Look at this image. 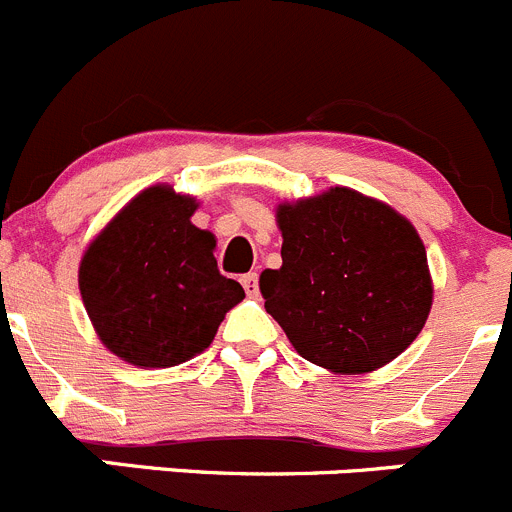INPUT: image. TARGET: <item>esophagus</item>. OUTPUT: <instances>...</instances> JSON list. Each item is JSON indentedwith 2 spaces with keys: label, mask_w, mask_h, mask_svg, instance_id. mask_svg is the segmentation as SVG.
Masks as SVG:
<instances>
[{
  "label": "esophagus",
  "mask_w": 512,
  "mask_h": 512,
  "mask_svg": "<svg viewBox=\"0 0 512 512\" xmlns=\"http://www.w3.org/2000/svg\"><path fill=\"white\" fill-rule=\"evenodd\" d=\"M242 288H245V293L250 295V298H255V295L260 293V285H257V272H247V275H242Z\"/></svg>",
  "instance_id": "34e87169"
}]
</instances>
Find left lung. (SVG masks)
I'll list each match as a JSON object with an SVG mask.
<instances>
[{"label": "left lung", "instance_id": "1", "mask_svg": "<svg viewBox=\"0 0 512 512\" xmlns=\"http://www.w3.org/2000/svg\"><path fill=\"white\" fill-rule=\"evenodd\" d=\"M283 265L260 275L265 310L295 351L333 374H369L419 336L432 310L414 224L348 186L275 209Z\"/></svg>", "mask_w": 512, "mask_h": 512}]
</instances>
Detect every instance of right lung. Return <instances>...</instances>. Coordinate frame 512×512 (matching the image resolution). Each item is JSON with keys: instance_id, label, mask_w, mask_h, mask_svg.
<instances>
[{"instance_id": "right-lung-1", "label": "right lung", "mask_w": 512, "mask_h": 512, "mask_svg": "<svg viewBox=\"0 0 512 512\" xmlns=\"http://www.w3.org/2000/svg\"><path fill=\"white\" fill-rule=\"evenodd\" d=\"M197 207L174 186H148L80 257V298L100 343L138 369H169L202 353L245 298L217 270V237L191 224Z\"/></svg>"}]
</instances>
